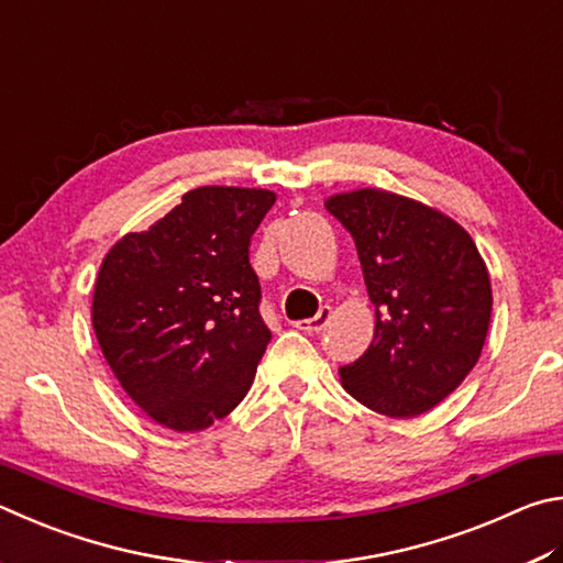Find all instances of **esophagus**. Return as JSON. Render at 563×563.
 <instances>
[{
  "mask_svg": "<svg viewBox=\"0 0 563 563\" xmlns=\"http://www.w3.org/2000/svg\"><path fill=\"white\" fill-rule=\"evenodd\" d=\"M331 313H333L331 307H321V311H319L313 319H299V321H294V329L307 331V333H319V331H323V329L329 327Z\"/></svg>",
  "mask_w": 563,
  "mask_h": 563,
  "instance_id": "esophagus-1",
  "label": "esophagus"
}]
</instances>
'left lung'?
Segmentation results:
<instances>
[{"instance_id": "8db88e82", "label": "left lung", "mask_w": 563, "mask_h": 563, "mask_svg": "<svg viewBox=\"0 0 563 563\" xmlns=\"http://www.w3.org/2000/svg\"><path fill=\"white\" fill-rule=\"evenodd\" d=\"M327 210L351 232L376 307L368 351L341 383L388 418H416L445 400L479 361L492 284L462 224L380 187L331 195Z\"/></svg>"}]
</instances>
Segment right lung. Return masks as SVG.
<instances>
[{"label":"right lung","mask_w":563,"mask_h":563,"mask_svg":"<svg viewBox=\"0 0 563 563\" xmlns=\"http://www.w3.org/2000/svg\"><path fill=\"white\" fill-rule=\"evenodd\" d=\"M276 195L207 185L103 256L91 321L121 388L157 426L197 432L240 406L272 333L252 234Z\"/></svg>","instance_id":"1"}]
</instances>
